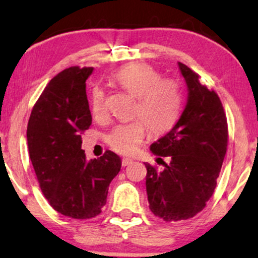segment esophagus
I'll return each instance as SVG.
<instances>
[{
  "instance_id": "1",
  "label": "esophagus",
  "mask_w": 258,
  "mask_h": 258,
  "mask_svg": "<svg viewBox=\"0 0 258 258\" xmlns=\"http://www.w3.org/2000/svg\"><path fill=\"white\" fill-rule=\"evenodd\" d=\"M132 162H133L132 159H123V160H122V166L125 167V166L130 165V163H132Z\"/></svg>"
}]
</instances>
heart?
I'll list each match as a JSON object with an SVG mask.
<instances>
[{
  "label": "heart",
  "instance_id": "heart-1",
  "mask_svg": "<svg viewBox=\"0 0 258 258\" xmlns=\"http://www.w3.org/2000/svg\"><path fill=\"white\" fill-rule=\"evenodd\" d=\"M113 82L136 97L134 116L140 119L119 123L109 133V146L123 155H132L146 137V125L154 134L168 130L181 110V91L175 80L161 78L155 69L145 62L125 65L112 75ZM90 109L95 118H103L108 111L106 93L93 86L90 93Z\"/></svg>",
  "mask_w": 258,
  "mask_h": 258
}]
</instances>
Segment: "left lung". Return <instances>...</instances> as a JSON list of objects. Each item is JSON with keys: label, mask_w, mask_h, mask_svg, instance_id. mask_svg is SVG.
Masks as SVG:
<instances>
[{"label": "left lung", "mask_w": 258, "mask_h": 258, "mask_svg": "<svg viewBox=\"0 0 258 258\" xmlns=\"http://www.w3.org/2000/svg\"><path fill=\"white\" fill-rule=\"evenodd\" d=\"M188 96L175 125L150 146L153 154L168 156L165 169L146 163L149 209L166 222L195 217L212 197L227 147V122L222 102L199 75L178 62Z\"/></svg>", "instance_id": "8db88e82"}]
</instances>
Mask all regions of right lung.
<instances>
[{
    "mask_svg": "<svg viewBox=\"0 0 258 258\" xmlns=\"http://www.w3.org/2000/svg\"><path fill=\"white\" fill-rule=\"evenodd\" d=\"M93 68L72 66L51 79L36 100L27 126L32 165L43 196L53 209L75 219L102 212L121 158L106 150L86 161L82 134L91 125L86 79Z\"/></svg>",
    "mask_w": 258,
    "mask_h": 258,
    "instance_id": "1",
    "label": "right lung"
}]
</instances>
